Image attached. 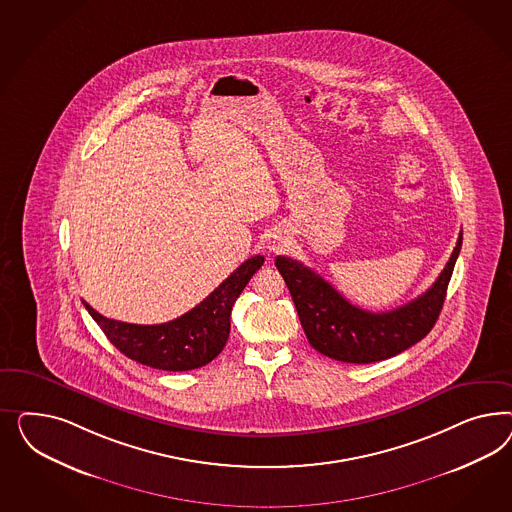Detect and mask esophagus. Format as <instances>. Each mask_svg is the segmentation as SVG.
Masks as SVG:
<instances>
[{
  "mask_svg": "<svg viewBox=\"0 0 512 512\" xmlns=\"http://www.w3.org/2000/svg\"><path fill=\"white\" fill-rule=\"evenodd\" d=\"M281 246V240H272L270 242V249H278Z\"/></svg>",
  "mask_w": 512,
  "mask_h": 512,
  "instance_id": "obj_1",
  "label": "esophagus"
}]
</instances>
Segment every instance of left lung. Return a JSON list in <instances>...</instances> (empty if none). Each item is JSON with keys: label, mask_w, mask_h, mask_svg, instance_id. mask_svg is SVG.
Here are the masks:
<instances>
[{"label": "left lung", "mask_w": 512, "mask_h": 512, "mask_svg": "<svg viewBox=\"0 0 512 512\" xmlns=\"http://www.w3.org/2000/svg\"><path fill=\"white\" fill-rule=\"evenodd\" d=\"M460 249L462 233L434 285L405 306L383 313L353 306L328 281L291 257L278 255L276 266L293 296L311 347L340 362L370 364L396 357L434 328Z\"/></svg>", "instance_id": "left-lung-1"}]
</instances>
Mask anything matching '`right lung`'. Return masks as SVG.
<instances>
[{
	"mask_svg": "<svg viewBox=\"0 0 512 512\" xmlns=\"http://www.w3.org/2000/svg\"><path fill=\"white\" fill-rule=\"evenodd\" d=\"M263 263V255L251 257L199 306L163 325L114 321L97 313L84 300L82 302L110 343L125 357L155 370L187 372L206 366L223 351L231 332L234 302Z\"/></svg>",
	"mask_w": 512,
	"mask_h": 512,
	"instance_id": "right-lung-1",
	"label": "right lung"
}]
</instances>
